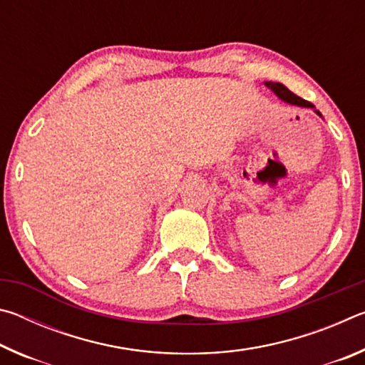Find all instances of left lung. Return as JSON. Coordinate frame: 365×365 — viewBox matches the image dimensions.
<instances>
[{
  "label": "left lung",
  "instance_id": "8db88e82",
  "mask_svg": "<svg viewBox=\"0 0 365 365\" xmlns=\"http://www.w3.org/2000/svg\"><path fill=\"white\" fill-rule=\"evenodd\" d=\"M265 86H269V88L274 91V93L279 96L282 101H285L288 104H293V106H301V108H314L312 103H309L306 100H302V98L296 96L283 83H279V82H265ZM316 114L322 117V114H320L319 110H316Z\"/></svg>",
  "mask_w": 365,
  "mask_h": 365
}]
</instances>
